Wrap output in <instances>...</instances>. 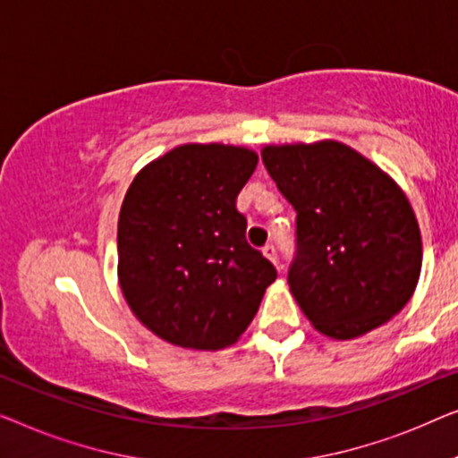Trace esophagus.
Here are the masks:
<instances>
[{
	"mask_svg": "<svg viewBox=\"0 0 458 458\" xmlns=\"http://www.w3.org/2000/svg\"><path fill=\"white\" fill-rule=\"evenodd\" d=\"M263 255H266L269 261L276 263V266L280 267V263H278V250H276L274 244H266V247H263Z\"/></svg>",
	"mask_w": 458,
	"mask_h": 458,
	"instance_id": "34e87169",
	"label": "esophagus"
}]
</instances>
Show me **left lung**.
<instances>
[{
    "mask_svg": "<svg viewBox=\"0 0 458 458\" xmlns=\"http://www.w3.org/2000/svg\"><path fill=\"white\" fill-rule=\"evenodd\" d=\"M261 159L296 211L288 284L315 330L351 340L401 311L423 257L401 186L338 140L267 145Z\"/></svg>",
    "mask_w": 458,
    "mask_h": 458,
    "instance_id": "1",
    "label": "left lung"
}]
</instances>
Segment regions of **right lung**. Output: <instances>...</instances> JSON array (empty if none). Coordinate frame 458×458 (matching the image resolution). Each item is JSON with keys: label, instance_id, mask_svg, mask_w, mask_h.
I'll list each match as a JSON object with an SVG mask.
<instances>
[{"label": "right lung", "instance_id": "add662e5", "mask_svg": "<svg viewBox=\"0 0 458 458\" xmlns=\"http://www.w3.org/2000/svg\"><path fill=\"white\" fill-rule=\"evenodd\" d=\"M244 147L180 145L145 165L118 217V280L145 327L182 349L234 344L276 267L247 242L236 197L255 172Z\"/></svg>", "mask_w": 458, "mask_h": 458}]
</instances>
